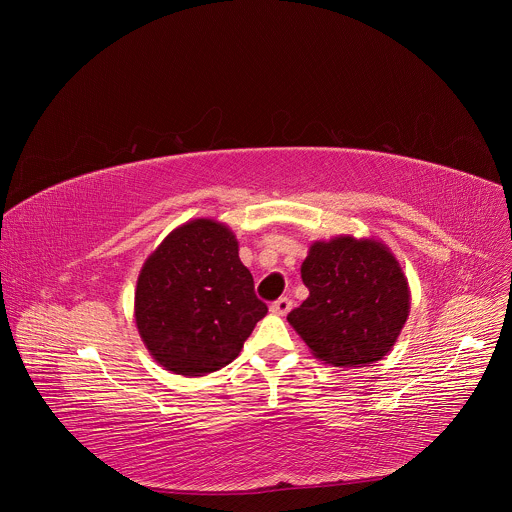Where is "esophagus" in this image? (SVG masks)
Wrapping results in <instances>:
<instances>
[{"instance_id":"obj_1","label":"esophagus","mask_w":512,"mask_h":512,"mask_svg":"<svg viewBox=\"0 0 512 512\" xmlns=\"http://www.w3.org/2000/svg\"><path fill=\"white\" fill-rule=\"evenodd\" d=\"M291 310V300L289 298H279L271 304V312L277 316H285Z\"/></svg>"}]
</instances>
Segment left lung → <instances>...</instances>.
Returning <instances> with one entry per match:
<instances>
[{"mask_svg":"<svg viewBox=\"0 0 512 512\" xmlns=\"http://www.w3.org/2000/svg\"><path fill=\"white\" fill-rule=\"evenodd\" d=\"M308 300L287 314L310 350L334 367H369L395 344L407 314V279L377 241L336 237L302 265Z\"/></svg>","mask_w":512,"mask_h":512,"instance_id":"left-lung-1","label":"left lung"}]
</instances>
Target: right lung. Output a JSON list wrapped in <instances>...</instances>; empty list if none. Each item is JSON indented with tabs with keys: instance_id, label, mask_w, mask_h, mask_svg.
Wrapping results in <instances>:
<instances>
[{
	"instance_id": "add662e5",
	"label": "right lung",
	"mask_w": 512,
	"mask_h": 512,
	"mask_svg": "<svg viewBox=\"0 0 512 512\" xmlns=\"http://www.w3.org/2000/svg\"><path fill=\"white\" fill-rule=\"evenodd\" d=\"M265 314L235 235L208 218L170 233L137 279V330L152 356L176 375L223 369Z\"/></svg>"
}]
</instances>
